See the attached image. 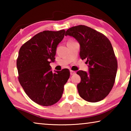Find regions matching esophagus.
I'll list each match as a JSON object with an SVG mask.
<instances>
[{
  "label": "esophagus",
  "mask_w": 131,
  "mask_h": 131,
  "mask_svg": "<svg viewBox=\"0 0 131 131\" xmlns=\"http://www.w3.org/2000/svg\"><path fill=\"white\" fill-rule=\"evenodd\" d=\"M70 74H71V75H73V74H76V72H75L74 71L70 70Z\"/></svg>",
  "instance_id": "esophagus-1"
}]
</instances>
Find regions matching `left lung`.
Returning <instances> with one entry per match:
<instances>
[{
    "label": "left lung",
    "instance_id": "8db88e82",
    "mask_svg": "<svg viewBox=\"0 0 131 131\" xmlns=\"http://www.w3.org/2000/svg\"><path fill=\"white\" fill-rule=\"evenodd\" d=\"M80 44V57L87 59L88 73L79 70L81 77L77 84L82 98L90 102H97L107 96L114 84L117 61L110 41L105 35L88 26L78 25L66 30Z\"/></svg>",
    "mask_w": 131,
    "mask_h": 131
}]
</instances>
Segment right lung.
I'll use <instances>...</instances> for the list:
<instances>
[{"mask_svg":"<svg viewBox=\"0 0 131 131\" xmlns=\"http://www.w3.org/2000/svg\"><path fill=\"white\" fill-rule=\"evenodd\" d=\"M65 30H44L21 46L17 60L18 80L26 95L35 103L48 106L62 96L69 78L68 69L52 72L50 63L55 61L57 46Z\"/></svg>","mask_w":131,"mask_h":131,"instance_id":"right-lung-1","label":"right lung"}]
</instances>
